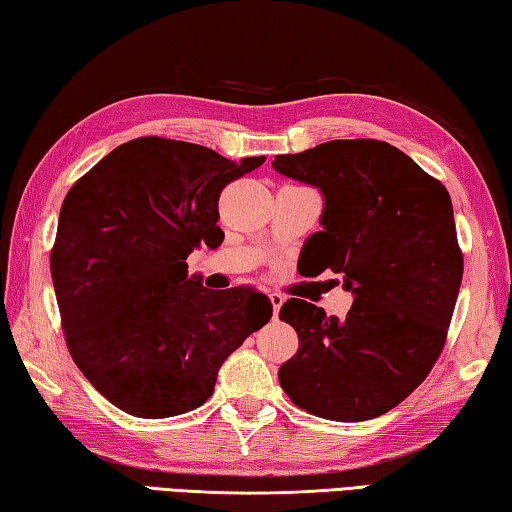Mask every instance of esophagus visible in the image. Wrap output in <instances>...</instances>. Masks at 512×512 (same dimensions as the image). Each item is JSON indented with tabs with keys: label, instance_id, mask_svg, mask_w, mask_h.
<instances>
[{
	"label": "esophagus",
	"instance_id": "obj_1",
	"mask_svg": "<svg viewBox=\"0 0 512 512\" xmlns=\"http://www.w3.org/2000/svg\"><path fill=\"white\" fill-rule=\"evenodd\" d=\"M268 298H271V305H273V316L277 318V316H280V307L284 305V296H282V293L273 291V293H268Z\"/></svg>",
	"mask_w": 512,
	"mask_h": 512
}]
</instances>
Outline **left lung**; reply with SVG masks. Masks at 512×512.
Returning a JSON list of instances; mask_svg holds the SVG:
<instances>
[{
  "mask_svg": "<svg viewBox=\"0 0 512 512\" xmlns=\"http://www.w3.org/2000/svg\"><path fill=\"white\" fill-rule=\"evenodd\" d=\"M273 169L323 196V230L307 241L305 273L343 275L345 318L289 298L280 320L298 332L282 363L291 402L336 422L372 420L418 388L445 345L463 280L452 198L409 155L379 140H332Z\"/></svg>",
  "mask_w": 512,
  "mask_h": 512,
  "instance_id": "1",
  "label": "left lung"
}]
</instances>
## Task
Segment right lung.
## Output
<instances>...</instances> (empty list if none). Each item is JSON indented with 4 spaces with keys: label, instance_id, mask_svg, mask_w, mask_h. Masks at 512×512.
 Wrapping results in <instances>:
<instances>
[{
    "label": "right lung",
    "instance_id": "add662e5",
    "mask_svg": "<svg viewBox=\"0 0 512 512\" xmlns=\"http://www.w3.org/2000/svg\"><path fill=\"white\" fill-rule=\"evenodd\" d=\"M264 160L140 137L69 189L51 280L69 354L117 409L151 420L198 409L223 361L271 320L262 291L205 289L185 262L221 244V189Z\"/></svg>",
    "mask_w": 512,
    "mask_h": 512
}]
</instances>
